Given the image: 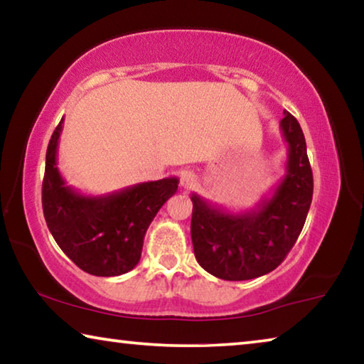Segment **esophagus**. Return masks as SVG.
Listing matches in <instances>:
<instances>
[{"label":"esophagus","instance_id":"34e87169","mask_svg":"<svg viewBox=\"0 0 364 364\" xmlns=\"http://www.w3.org/2000/svg\"><path fill=\"white\" fill-rule=\"evenodd\" d=\"M180 183H181V188H184V189L193 188L196 183V175L193 173V171H184V173H181Z\"/></svg>","mask_w":364,"mask_h":364}]
</instances>
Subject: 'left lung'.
Wrapping results in <instances>:
<instances>
[{"label": "left lung", "mask_w": 364, "mask_h": 364, "mask_svg": "<svg viewBox=\"0 0 364 364\" xmlns=\"http://www.w3.org/2000/svg\"><path fill=\"white\" fill-rule=\"evenodd\" d=\"M279 128L287 143L286 175L255 208L234 213L191 196L196 260L215 278L245 281L268 274L284 260L305 225L313 197L305 136L289 112Z\"/></svg>", "instance_id": "1"}]
</instances>
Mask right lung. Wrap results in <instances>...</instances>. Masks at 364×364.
<instances>
[{"label":"right lung","mask_w":364,"mask_h":364,"mask_svg":"<svg viewBox=\"0 0 364 364\" xmlns=\"http://www.w3.org/2000/svg\"><path fill=\"white\" fill-rule=\"evenodd\" d=\"M64 119L49 139L43 180V213L54 241L78 268L95 276H120L136 267L147 228L176 193L178 178L138 183L104 196H86L58 168Z\"/></svg>","instance_id":"1"}]
</instances>
